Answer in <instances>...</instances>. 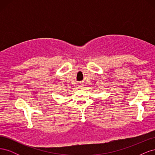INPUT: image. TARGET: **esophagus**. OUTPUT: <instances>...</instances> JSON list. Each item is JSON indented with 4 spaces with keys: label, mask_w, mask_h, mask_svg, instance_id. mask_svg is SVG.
Segmentation results:
<instances>
[{
    "label": "esophagus",
    "mask_w": 155,
    "mask_h": 155,
    "mask_svg": "<svg viewBox=\"0 0 155 155\" xmlns=\"http://www.w3.org/2000/svg\"><path fill=\"white\" fill-rule=\"evenodd\" d=\"M79 88H82L83 87V85H79Z\"/></svg>",
    "instance_id": "34e87169"
}]
</instances>
